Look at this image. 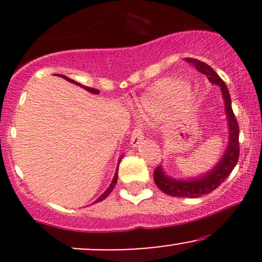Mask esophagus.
<instances>
[{
	"mask_svg": "<svg viewBox=\"0 0 262 262\" xmlns=\"http://www.w3.org/2000/svg\"><path fill=\"white\" fill-rule=\"evenodd\" d=\"M144 135H145V127H144V124H139L138 127H135L133 133H132V145L137 146L144 139Z\"/></svg>",
	"mask_w": 262,
	"mask_h": 262,
	"instance_id": "obj_1",
	"label": "esophagus"
}]
</instances>
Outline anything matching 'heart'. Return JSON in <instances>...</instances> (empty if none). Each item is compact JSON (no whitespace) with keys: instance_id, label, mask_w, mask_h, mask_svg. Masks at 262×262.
<instances>
[{"instance_id":"1","label":"heart","mask_w":262,"mask_h":262,"mask_svg":"<svg viewBox=\"0 0 262 262\" xmlns=\"http://www.w3.org/2000/svg\"><path fill=\"white\" fill-rule=\"evenodd\" d=\"M182 90V85L179 82H172V81H164L160 82L155 87L154 92H152L151 97L144 102V108L146 111H152L155 108V102L159 100H164V98L170 97L173 93H177Z\"/></svg>"}]
</instances>
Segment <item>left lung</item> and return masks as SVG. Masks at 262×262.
<instances>
[{
    "label": "left lung",
    "mask_w": 262,
    "mask_h": 262,
    "mask_svg": "<svg viewBox=\"0 0 262 262\" xmlns=\"http://www.w3.org/2000/svg\"><path fill=\"white\" fill-rule=\"evenodd\" d=\"M183 60L198 73L206 75L210 82L215 83L222 89L225 103V112H227L228 123H229V145H228L227 151L222 158L221 162L214 167V170H212L203 177H198L197 180H189V181H177V180L167 177L162 172L161 167L158 166L154 171V181L164 193L170 194V196L196 198L209 193V192L219 187V185H222L225 181V179L230 175V172L235 167L240 154L239 124H237L235 114L231 108V100L228 87L224 81L218 76V74L209 65L198 59L186 58Z\"/></svg>",
    "instance_id": "8db88e82"
}]
</instances>
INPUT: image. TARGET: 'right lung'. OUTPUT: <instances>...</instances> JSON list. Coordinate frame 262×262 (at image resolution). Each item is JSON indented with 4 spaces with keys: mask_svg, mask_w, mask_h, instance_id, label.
Here are the masks:
<instances>
[{
    "mask_svg": "<svg viewBox=\"0 0 262 262\" xmlns=\"http://www.w3.org/2000/svg\"><path fill=\"white\" fill-rule=\"evenodd\" d=\"M60 76L61 77H64L65 80H68V81H70V82H73V83H76V85H80L79 82H76V81H74V80H71V79H69V77H66V76H62V75H60ZM80 86H82L83 89L85 90H87V91H90V92H92V93H100V91H98V90H96V89H93V87H89V86H83V85H80ZM117 180H118V169H117V171H116V175H114V177H113V181H112V183H111L110 185V187H108V189L106 192H104L103 194H102V196H100L97 198V200L95 201V202H101V201H103L104 198H106L108 194L111 193V192H112V189L114 188V186H116V183H117Z\"/></svg>",
    "mask_w": 262,
    "mask_h": 262,
    "instance_id": "1",
    "label": "right lung"
}]
</instances>
